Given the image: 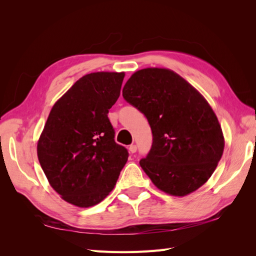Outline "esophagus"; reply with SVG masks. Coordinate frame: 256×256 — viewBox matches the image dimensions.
Returning <instances> with one entry per match:
<instances>
[{"instance_id": "obj_1", "label": "esophagus", "mask_w": 256, "mask_h": 256, "mask_svg": "<svg viewBox=\"0 0 256 256\" xmlns=\"http://www.w3.org/2000/svg\"><path fill=\"white\" fill-rule=\"evenodd\" d=\"M129 152H131V154H134L136 152V145H130L129 146Z\"/></svg>"}]
</instances>
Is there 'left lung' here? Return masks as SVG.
Returning a JSON list of instances; mask_svg holds the SVG:
<instances>
[{"instance_id":"1","label":"left lung","mask_w":256,"mask_h":256,"mask_svg":"<svg viewBox=\"0 0 256 256\" xmlns=\"http://www.w3.org/2000/svg\"><path fill=\"white\" fill-rule=\"evenodd\" d=\"M122 97L150 122L152 144L140 166L154 184L176 196L203 186L224 150L221 126L206 99L180 74L164 68L134 72Z\"/></svg>"}]
</instances>
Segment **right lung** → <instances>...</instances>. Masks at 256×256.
<instances>
[{
    "mask_svg": "<svg viewBox=\"0 0 256 256\" xmlns=\"http://www.w3.org/2000/svg\"><path fill=\"white\" fill-rule=\"evenodd\" d=\"M124 76L104 72L82 76L53 106L38 141V160L51 187L72 205L102 202L128 160L108 118Z\"/></svg>",
    "mask_w": 256,
    "mask_h": 256,
    "instance_id": "right-lung-1",
    "label": "right lung"
}]
</instances>
